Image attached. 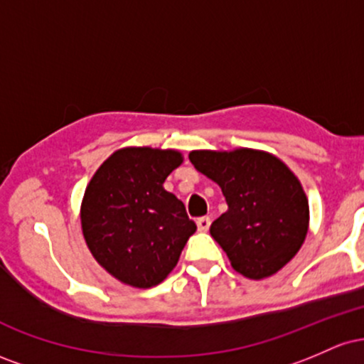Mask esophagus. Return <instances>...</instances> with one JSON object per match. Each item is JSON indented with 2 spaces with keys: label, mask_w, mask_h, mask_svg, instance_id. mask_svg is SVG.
Instances as JSON below:
<instances>
[{
  "label": "esophagus",
  "mask_w": 364,
  "mask_h": 364,
  "mask_svg": "<svg viewBox=\"0 0 364 364\" xmlns=\"http://www.w3.org/2000/svg\"><path fill=\"white\" fill-rule=\"evenodd\" d=\"M196 225H198V231H208V228H210V217H198V219H196Z\"/></svg>",
  "instance_id": "34e87169"
}]
</instances>
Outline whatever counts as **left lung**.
<instances>
[{"mask_svg": "<svg viewBox=\"0 0 364 364\" xmlns=\"http://www.w3.org/2000/svg\"><path fill=\"white\" fill-rule=\"evenodd\" d=\"M190 161L225 196L228 210L212 223L210 235L236 272L258 281L292 260L306 237L310 207L299 179L281 159L236 149L193 150Z\"/></svg>", "mask_w": 364, "mask_h": 364, "instance_id": "1", "label": "left lung"}]
</instances>
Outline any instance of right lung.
<instances>
[{"label":"right lung","instance_id":"obj_1","mask_svg":"<svg viewBox=\"0 0 364 364\" xmlns=\"http://www.w3.org/2000/svg\"><path fill=\"white\" fill-rule=\"evenodd\" d=\"M181 162L178 150L119 149L87 185L83 237L99 265L123 284H161L196 231L181 200L162 186Z\"/></svg>","mask_w":364,"mask_h":364}]
</instances>
